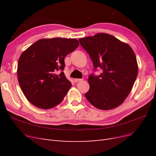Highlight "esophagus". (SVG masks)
Wrapping results in <instances>:
<instances>
[{
    "mask_svg": "<svg viewBox=\"0 0 156 156\" xmlns=\"http://www.w3.org/2000/svg\"><path fill=\"white\" fill-rule=\"evenodd\" d=\"M82 81V79H74V82L75 83H77L79 81Z\"/></svg>",
    "mask_w": 156,
    "mask_h": 156,
    "instance_id": "34e87169",
    "label": "esophagus"
}]
</instances>
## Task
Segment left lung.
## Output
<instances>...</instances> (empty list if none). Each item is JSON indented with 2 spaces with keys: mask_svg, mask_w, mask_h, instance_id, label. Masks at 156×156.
<instances>
[{
  "mask_svg": "<svg viewBox=\"0 0 156 156\" xmlns=\"http://www.w3.org/2000/svg\"><path fill=\"white\" fill-rule=\"evenodd\" d=\"M79 42L90 57L94 70L101 68L100 75L88 77L89 90L85 97L101 110L119 107L128 96L138 74L133 50L126 43L106 33L80 38Z\"/></svg>",
  "mask_w": 156,
  "mask_h": 156,
  "instance_id": "1",
  "label": "left lung"
}]
</instances>
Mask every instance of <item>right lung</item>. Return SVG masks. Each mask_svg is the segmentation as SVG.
I'll list each match as a JSON object with an SVG mask.
<instances>
[{"label":"right lung","instance_id":"1","mask_svg":"<svg viewBox=\"0 0 156 156\" xmlns=\"http://www.w3.org/2000/svg\"><path fill=\"white\" fill-rule=\"evenodd\" d=\"M79 45L77 39H41L20 56L17 77L24 95L32 105L49 109L63 100L72 83L66 77L64 58ZM62 71L58 74V71Z\"/></svg>","mask_w":156,"mask_h":156}]
</instances>
